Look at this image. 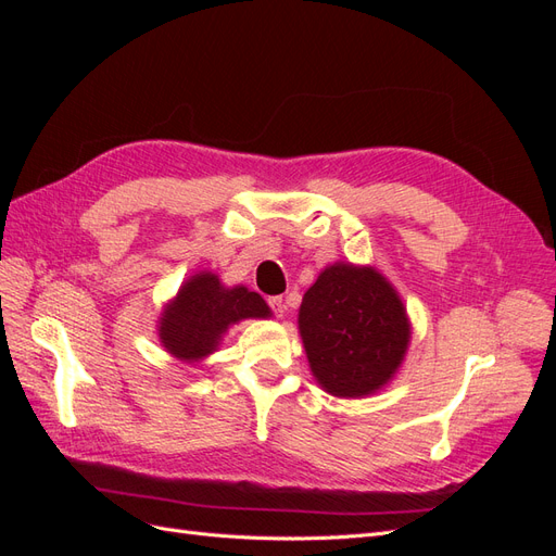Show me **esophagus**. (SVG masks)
Wrapping results in <instances>:
<instances>
[{
    "instance_id": "obj_1",
    "label": "esophagus",
    "mask_w": 556,
    "mask_h": 556,
    "mask_svg": "<svg viewBox=\"0 0 556 556\" xmlns=\"http://www.w3.org/2000/svg\"><path fill=\"white\" fill-rule=\"evenodd\" d=\"M266 304H268V308H271V313H274L276 317H282V315H285V301H282V296H268Z\"/></svg>"
}]
</instances>
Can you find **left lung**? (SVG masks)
<instances>
[{"mask_svg":"<svg viewBox=\"0 0 556 556\" xmlns=\"http://www.w3.org/2000/svg\"><path fill=\"white\" fill-rule=\"evenodd\" d=\"M311 371L333 396H366L394 376L410 325L401 299L376 268L333 264L299 311Z\"/></svg>","mask_w":556,"mask_h":556,"instance_id":"left-lung-1","label":"left lung"}]
</instances>
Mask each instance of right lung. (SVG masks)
Masks as SVG:
<instances>
[{
    "label": "right lung",
    "instance_id": "1",
    "mask_svg": "<svg viewBox=\"0 0 556 556\" xmlns=\"http://www.w3.org/2000/svg\"><path fill=\"white\" fill-rule=\"evenodd\" d=\"M271 311L257 292L225 288L213 274H197L182 285L160 319V339L178 359H201L220 343L229 325L245 317H268Z\"/></svg>",
    "mask_w": 556,
    "mask_h": 556
}]
</instances>
